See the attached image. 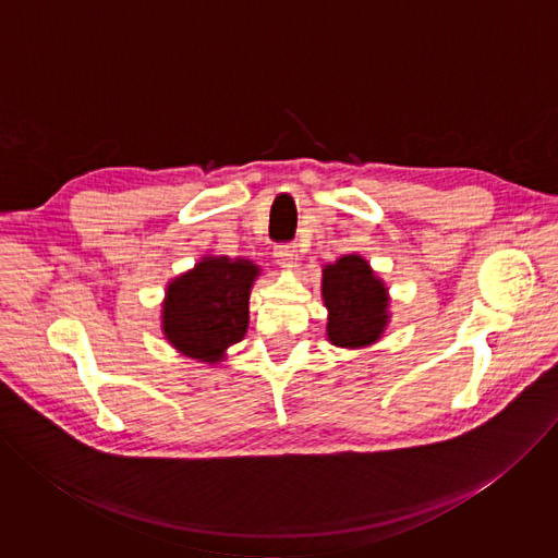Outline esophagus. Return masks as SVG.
Masks as SVG:
<instances>
[{
	"label": "esophagus",
	"mask_w": 558,
	"mask_h": 558,
	"mask_svg": "<svg viewBox=\"0 0 558 558\" xmlns=\"http://www.w3.org/2000/svg\"><path fill=\"white\" fill-rule=\"evenodd\" d=\"M274 256L276 260L282 265V267H293L295 260H298V247L293 243H287V245H278L274 250Z\"/></svg>",
	"instance_id": "esophagus-1"
}]
</instances>
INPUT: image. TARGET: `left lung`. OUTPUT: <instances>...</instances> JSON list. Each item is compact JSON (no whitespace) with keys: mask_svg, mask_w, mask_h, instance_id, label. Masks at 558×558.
Returning a JSON list of instances; mask_svg holds the SVG:
<instances>
[{"mask_svg":"<svg viewBox=\"0 0 558 558\" xmlns=\"http://www.w3.org/2000/svg\"><path fill=\"white\" fill-rule=\"evenodd\" d=\"M323 300L331 344L362 349L381 338L390 317L388 289L362 256L349 254L323 269Z\"/></svg>","mask_w":558,"mask_h":558,"instance_id":"8db88e82","label":"left lung"}]
</instances>
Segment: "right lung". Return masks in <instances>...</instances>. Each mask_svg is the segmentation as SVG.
<instances>
[{
    "mask_svg": "<svg viewBox=\"0 0 558 558\" xmlns=\"http://www.w3.org/2000/svg\"><path fill=\"white\" fill-rule=\"evenodd\" d=\"M260 267L245 258L207 256L168 284L166 340L183 355L216 364L250 327V293Z\"/></svg>",
    "mask_w": 558,
    "mask_h": 558,
    "instance_id": "1",
    "label": "right lung"
}]
</instances>
